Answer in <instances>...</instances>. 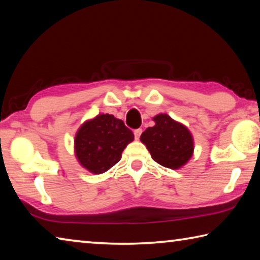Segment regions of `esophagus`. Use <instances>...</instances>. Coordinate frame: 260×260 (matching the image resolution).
I'll use <instances>...</instances> for the list:
<instances>
[{"label":"esophagus","mask_w":260,"mask_h":260,"mask_svg":"<svg viewBox=\"0 0 260 260\" xmlns=\"http://www.w3.org/2000/svg\"><path fill=\"white\" fill-rule=\"evenodd\" d=\"M141 134H142V129H141V128L135 129V131H134V136H135V140H139V139H140V136H141Z\"/></svg>","instance_id":"esophagus-1"}]
</instances>
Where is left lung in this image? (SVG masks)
Here are the masks:
<instances>
[{"instance_id":"1","label":"left lung","mask_w":260,"mask_h":260,"mask_svg":"<svg viewBox=\"0 0 260 260\" xmlns=\"http://www.w3.org/2000/svg\"><path fill=\"white\" fill-rule=\"evenodd\" d=\"M153 121L154 126L148 127L141 135V142L159 165L171 169L181 168L194 150L190 131L166 114L153 117Z\"/></svg>"}]
</instances>
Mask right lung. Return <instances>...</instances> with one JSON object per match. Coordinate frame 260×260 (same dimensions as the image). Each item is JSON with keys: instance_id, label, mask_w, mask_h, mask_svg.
<instances>
[{"instance_id": "1", "label": "right lung", "mask_w": 260, "mask_h": 260, "mask_svg": "<svg viewBox=\"0 0 260 260\" xmlns=\"http://www.w3.org/2000/svg\"><path fill=\"white\" fill-rule=\"evenodd\" d=\"M134 140L124 121L101 114L85 121L75 136V154L78 162L93 174H102L115 166L121 152Z\"/></svg>"}]
</instances>
